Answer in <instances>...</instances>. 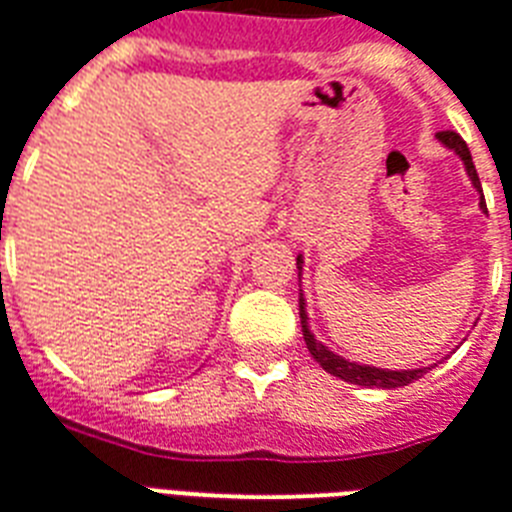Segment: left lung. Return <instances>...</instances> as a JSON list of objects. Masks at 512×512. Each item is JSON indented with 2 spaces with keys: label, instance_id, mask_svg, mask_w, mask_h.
I'll list each match as a JSON object with an SVG mask.
<instances>
[{
  "label": "left lung",
  "instance_id": "1",
  "mask_svg": "<svg viewBox=\"0 0 512 512\" xmlns=\"http://www.w3.org/2000/svg\"><path fill=\"white\" fill-rule=\"evenodd\" d=\"M438 139L446 144L448 150H454L464 163V171L467 177L473 182L478 190H481V179H478V171H475L473 155H470V147L464 144V139L456 131H440ZM481 209H486V201H483V190H481ZM300 271H303V257L298 255V279ZM300 327H303V338H306V349L311 351V357L322 365V368L335 378H343L349 384H360V386H376V389H395V386H408L411 381L421 378L427 373V368H416V370H386V368H373V365H357V362H349L338 357L335 351H330L325 343H319L314 338V333L308 330V317H306V300H303V292H300Z\"/></svg>",
  "mask_w": 512,
  "mask_h": 512
}]
</instances>
